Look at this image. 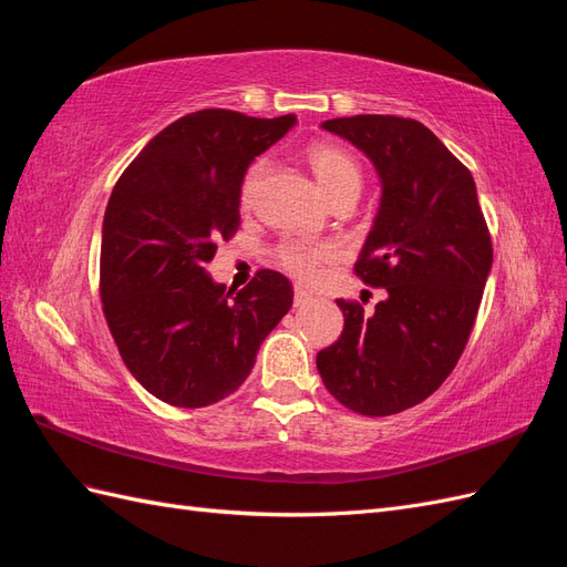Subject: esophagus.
Masks as SVG:
<instances>
[{"mask_svg": "<svg viewBox=\"0 0 567 567\" xmlns=\"http://www.w3.org/2000/svg\"><path fill=\"white\" fill-rule=\"evenodd\" d=\"M310 302H312V293H310V290H305V288L296 286V296H293V305H296V307H305V305H310Z\"/></svg>", "mask_w": 567, "mask_h": 567, "instance_id": "esophagus-1", "label": "esophagus"}]
</instances>
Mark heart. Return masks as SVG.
<instances>
[{
    "instance_id": "b5f03b06",
    "label": "heart",
    "mask_w": 567,
    "mask_h": 567,
    "mask_svg": "<svg viewBox=\"0 0 567 567\" xmlns=\"http://www.w3.org/2000/svg\"><path fill=\"white\" fill-rule=\"evenodd\" d=\"M307 163H310L312 173L323 188V194L329 200L338 198H357L362 192V167L350 156L346 148L331 146V144H315L307 148ZM269 161L257 158L244 177L241 184V203L250 205L260 192V184L267 175ZM279 262L286 271L293 274L298 279L312 281L317 279L323 265L331 262L336 257V250L331 246H315V244H302V241H286L279 248Z\"/></svg>"
}]
</instances>
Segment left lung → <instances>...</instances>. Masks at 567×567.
I'll return each mask as SVG.
<instances>
[{
    "label": "left lung",
    "mask_w": 567,
    "mask_h": 567,
    "mask_svg": "<svg viewBox=\"0 0 567 567\" xmlns=\"http://www.w3.org/2000/svg\"><path fill=\"white\" fill-rule=\"evenodd\" d=\"M321 127L379 173L381 205L354 271L385 298L371 315L338 300L346 326L317 369L357 414H400L431 398L466 348L492 269L489 231L468 167L419 120L354 115Z\"/></svg>",
    "instance_id": "left-lung-1"
}]
</instances>
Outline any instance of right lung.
<instances>
[{"label": "right lung", "instance_id": "add662e5", "mask_svg": "<svg viewBox=\"0 0 567 567\" xmlns=\"http://www.w3.org/2000/svg\"><path fill=\"white\" fill-rule=\"evenodd\" d=\"M296 115L188 113L144 146L117 179L101 229V302L130 373L153 398L200 409L229 398L293 305V286L260 269L234 290L208 262L238 229L248 165Z\"/></svg>", "mask_w": 567, "mask_h": 567}]
</instances>
